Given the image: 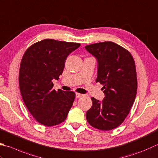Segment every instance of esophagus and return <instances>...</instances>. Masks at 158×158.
Segmentation results:
<instances>
[{
    "label": "esophagus",
    "mask_w": 158,
    "mask_h": 158,
    "mask_svg": "<svg viewBox=\"0 0 158 158\" xmlns=\"http://www.w3.org/2000/svg\"><path fill=\"white\" fill-rule=\"evenodd\" d=\"M83 97V94L80 93H76V98H81Z\"/></svg>",
    "instance_id": "obj_1"
}]
</instances>
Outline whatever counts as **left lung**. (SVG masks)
Listing matches in <instances>:
<instances>
[{"mask_svg":"<svg viewBox=\"0 0 158 158\" xmlns=\"http://www.w3.org/2000/svg\"><path fill=\"white\" fill-rule=\"evenodd\" d=\"M85 48L97 59L96 82L103 85L106 95L102 102L92 97V106L86 112V119L96 129L111 130L122 124L134 103L138 86L135 61L127 49L112 42Z\"/></svg>","mask_w":158,"mask_h":158,"instance_id":"8db88e82","label":"left lung"}]
</instances>
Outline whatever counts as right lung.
Instances as JSON below:
<instances>
[{"mask_svg":"<svg viewBox=\"0 0 158 158\" xmlns=\"http://www.w3.org/2000/svg\"><path fill=\"white\" fill-rule=\"evenodd\" d=\"M79 46L45 39L30 46L24 53L19 70L20 90L28 110L40 124L51 127L66 120L75 93L56 91L52 81L59 79L67 57Z\"/></svg>","mask_w":158,"mask_h":158,"instance_id":"obj_1","label":"right lung"}]
</instances>
